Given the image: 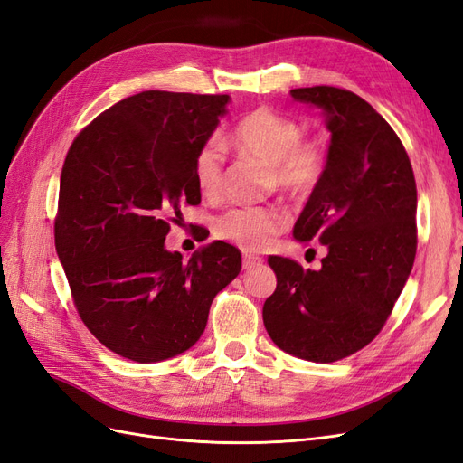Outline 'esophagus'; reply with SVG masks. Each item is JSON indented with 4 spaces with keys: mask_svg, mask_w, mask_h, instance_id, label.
Wrapping results in <instances>:
<instances>
[{
    "mask_svg": "<svg viewBox=\"0 0 463 463\" xmlns=\"http://www.w3.org/2000/svg\"><path fill=\"white\" fill-rule=\"evenodd\" d=\"M261 263H263V260L260 256H253V253H248V251L244 253V258H242L244 269H251V267H258Z\"/></svg>",
    "mask_w": 463,
    "mask_h": 463,
    "instance_id": "esophagus-1",
    "label": "esophagus"
}]
</instances>
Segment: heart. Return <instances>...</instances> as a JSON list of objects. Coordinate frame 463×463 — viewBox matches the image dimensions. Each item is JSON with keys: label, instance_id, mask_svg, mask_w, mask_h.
Returning a JSON list of instances; mask_svg holds the SVG:
<instances>
[{"label": "heart", "instance_id": "1", "mask_svg": "<svg viewBox=\"0 0 463 463\" xmlns=\"http://www.w3.org/2000/svg\"><path fill=\"white\" fill-rule=\"evenodd\" d=\"M302 127L294 118L273 109H256L246 115L231 134L238 150L269 165V184L304 198L316 190L326 167L321 144L306 140ZM194 178L202 194L215 196L222 186V154L217 142H205L194 157ZM287 225V217L277 207L236 205L217 219L221 238L242 250L258 251L269 246L273 236Z\"/></svg>", "mask_w": 463, "mask_h": 463}]
</instances>
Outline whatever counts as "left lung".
<instances>
[{"label": "left lung", "instance_id": "8db88e82", "mask_svg": "<svg viewBox=\"0 0 463 463\" xmlns=\"http://www.w3.org/2000/svg\"><path fill=\"white\" fill-rule=\"evenodd\" d=\"M331 132L326 167L294 225L298 242L326 248L321 269L271 256L277 288L263 304L275 345L331 364L379 335L411 273L417 188L410 157L365 99L335 86L294 88Z\"/></svg>", "mask_w": 463, "mask_h": 463}]
</instances>
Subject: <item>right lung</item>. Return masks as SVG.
<instances>
[{
  "mask_svg": "<svg viewBox=\"0 0 463 463\" xmlns=\"http://www.w3.org/2000/svg\"><path fill=\"white\" fill-rule=\"evenodd\" d=\"M229 101L140 92L98 115L69 147L55 250L88 331L127 360L154 364L192 348L213 298L241 273V251L227 242L188 261L165 248L181 203H200L194 157Z\"/></svg>",
  "mask_w": 463,
  "mask_h": 463,
  "instance_id": "right-lung-1",
  "label": "right lung"
}]
</instances>
